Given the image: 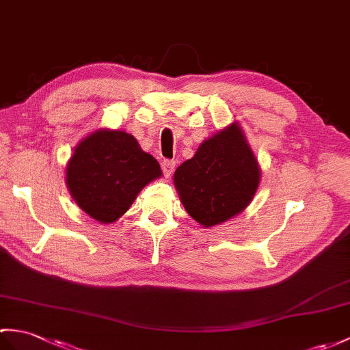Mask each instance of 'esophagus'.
Wrapping results in <instances>:
<instances>
[{
	"label": "esophagus",
	"mask_w": 350,
	"mask_h": 350,
	"mask_svg": "<svg viewBox=\"0 0 350 350\" xmlns=\"http://www.w3.org/2000/svg\"><path fill=\"white\" fill-rule=\"evenodd\" d=\"M174 167H176V162L172 159H164L161 162V168H162V173H164L165 177H170L174 172Z\"/></svg>",
	"instance_id": "obj_1"
}]
</instances>
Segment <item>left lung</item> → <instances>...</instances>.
I'll use <instances>...</instances> for the list:
<instances>
[{
	"instance_id": "8db88e82",
	"label": "left lung",
	"mask_w": 350,
	"mask_h": 350,
	"mask_svg": "<svg viewBox=\"0 0 350 350\" xmlns=\"http://www.w3.org/2000/svg\"><path fill=\"white\" fill-rule=\"evenodd\" d=\"M258 162L240 126L232 124L202 143L176 170L174 185L195 221L213 226L245 210L259 185Z\"/></svg>"
}]
</instances>
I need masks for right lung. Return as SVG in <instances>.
<instances>
[{"label":"right lung","instance_id":"add662e5","mask_svg":"<svg viewBox=\"0 0 350 350\" xmlns=\"http://www.w3.org/2000/svg\"><path fill=\"white\" fill-rule=\"evenodd\" d=\"M158 161L124 131L101 129L80 143L67 167V185L79 207L95 221L115 222L146 185L159 177Z\"/></svg>","mask_w":350,"mask_h":350}]
</instances>
